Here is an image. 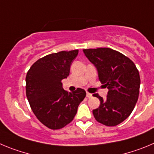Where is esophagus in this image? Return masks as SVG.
<instances>
[{
    "instance_id": "obj_1",
    "label": "esophagus",
    "mask_w": 154,
    "mask_h": 154,
    "mask_svg": "<svg viewBox=\"0 0 154 154\" xmlns=\"http://www.w3.org/2000/svg\"><path fill=\"white\" fill-rule=\"evenodd\" d=\"M92 97V94H90V93L87 92V97L90 98V97Z\"/></svg>"
}]
</instances>
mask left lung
Instances as JSON below:
<instances>
[{"label": "left lung", "instance_id": "obj_1", "mask_svg": "<svg viewBox=\"0 0 154 154\" xmlns=\"http://www.w3.org/2000/svg\"><path fill=\"white\" fill-rule=\"evenodd\" d=\"M87 59L95 66L101 84L107 87L105 99L97 94L99 107L93 110L100 124L117 126L131 115L138 100L140 85L139 71L125 55L108 48L83 50Z\"/></svg>", "mask_w": 154, "mask_h": 154}]
</instances>
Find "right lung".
<instances>
[{
    "instance_id": "obj_1",
    "label": "right lung",
    "mask_w": 154,
    "mask_h": 154,
    "mask_svg": "<svg viewBox=\"0 0 154 154\" xmlns=\"http://www.w3.org/2000/svg\"><path fill=\"white\" fill-rule=\"evenodd\" d=\"M78 50L60 51L41 58L30 67L26 76V95L37 118L47 127L58 130L75 117L86 91L63 90L61 80L70 74Z\"/></svg>"
}]
</instances>
